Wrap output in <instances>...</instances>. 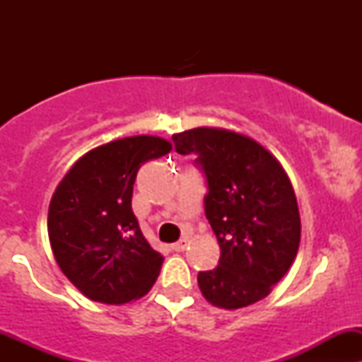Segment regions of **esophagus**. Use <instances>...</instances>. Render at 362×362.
Listing matches in <instances>:
<instances>
[{"mask_svg":"<svg viewBox=\"0 0 362 362\" xmlns=\"http://www.w3.org/2000/svg\"><path fill=\"white\" fill-rule=\"evenodd\" d=\"M187 245H189V240L182 238V240H178L177 243H173V250L175 252H184L185 249H187Z\"/></svg>","mask_w":362,"mask_h":362,"instance_id":"1","label":"esophagus"}]
</instances>
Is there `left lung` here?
I'll list each match as a JSON object with an SVG mask.
<instances>
[{"label":"left lung","instance_id":"8db88e82","mask_svg":"<svg viewBox=\"0 0 362 362\" xmlns=\"http://www.w3.org/2000/svg\"><path fill=\"white\" fill-rule=\"evenodd\" d=\"M171 138L178 154H198L208 182L204 214L221 247L217 268L198 273L202 294L224 310L257 303L289 272L301 240L286 170L254 138L224 127H194Z\"/></svg>","mask_w":362,"mask_h":362}]
</instances>
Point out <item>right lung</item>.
<instances>
[{"instance_id":"add662e5","label":"right lung","mask_w":362,"mask_h":362,"mask_svg":"<svg viewBox=\"0 0 362 362\" xmlns=\"http://www.w3.org/2000/svg\"><path fill=\"white\" fill-rule=\"evenodd\" d=\"M171 151L160 136L120 138L76 160L49 204L50 247L61 272L90 301L124 305L158 280L164 257L151 247L131 210L144 163Z\"/></svg>"}]
</instances>
